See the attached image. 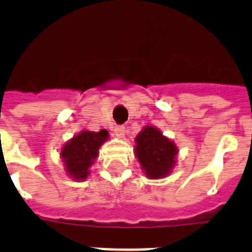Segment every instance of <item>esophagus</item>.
Here are the masks:
<instances>
[{
	"label": "esophagus",
	"mask_w": 252,
	"mask_h": 252,
	"mask_svg": "<svg viewBox=\"0 0 252 252\" xmlns=\"http://www.w3.org/2000/svg\"><path fill=\"white\" fill-rule=\"evenodd\" d=\"M113 132H115V134L119 136V137H123L124 133H126V128H124V126H118L113 128Z\"/></svg>",
	"instance_id": "esophagus-1"
}]
</instances>
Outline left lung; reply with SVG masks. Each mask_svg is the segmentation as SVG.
I'll use <instances>...</instances> for the list:
<instances>
[{
    "label": "left lung",
    "instance_id": "obj_1",
    "mask_svg": "<svg viewBox=\"0 0 252 252\" xmlns=\"http://www.w3.org/2000/svg\"><path fill=\"white\" fill-rule=\"evenodd\" d=\"M134 156L145 177L160 180L169 176L177 164L178 148L172 139L153 126H144L134 139Z\"/></svg>",
    "mask_w": 252,
    "mask_h": 252
}]
</instances>
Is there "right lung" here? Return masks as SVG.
Segmentation results:
<instances>
[{"label": "right lung", "instance_id": "right-lung-1", "mask_svg": "<svg viewBox=\"0 0 252 252\" xmlns=\"http://www.w3.org/2000/svg\"><path fill=\"white\" fill-rule=\"evenodd\" d=\"M108 130L99 132L83 129L70 139L61 151L64 172L75 181H84L90 176V168L99 156V148L108 140Z\"/></svg>", "mask_w": 252, "mask_h": 252}]
</instances>
